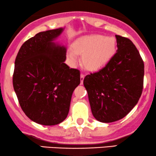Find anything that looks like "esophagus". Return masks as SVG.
<instances>
[{"label":"esophagus","instance_id":"1","mask_svg":"<svg viewBox=\"0 0 156 156\" xmlns=\"http://www.w3.org/2000/svg\"><path fill=\"white\" fill-rule=\"evenodd\" d=\"M84 74L82 73L80 75V80H81V84H82L83 83V81H84Z\"/></svg>","mask_w":156,"mask_h":156}]
</instances>
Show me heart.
Listing matches in <instances>:
<instances>
[{"mask_svg":"<svg viewBox=\"0 0 156 156\" xmlns=\"http://www.w3.org/2000/svg\"><path fill=\"white\" fill-rule=\"evenodd\" d=\"M116 42L113 37L91 35L78 38L69 49L67 57L72 65L78 62L77 54L82 55V62L89 70H97L112 59L116 51Z\"/></svg>","mask_w":156,"mask_h":156,"instance_id":"b5f03b06","label":"heart"}]
</instances>
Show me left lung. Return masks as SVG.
<instances>
[{
	"label": "left lung",
	"mask_w": 156,
	"mask_h": 156,
	"mask_svg": "<svg viewBox=\"0 0 156 156\" xmlns=\"http://www.w3.org/2000/svg\"><path fill=\"white\" fill-rule=\"evenodd\" d=\"M116 52L105 67L84 79L93 116L104 123L125 117L136 105L144 87V63L129 38L116 35Z\"/></svg>",
	"instance_id": "obj_1"
}]
</instances>
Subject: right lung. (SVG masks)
Returning a JSON list of instances; mask_svg holds the SVG:
<instances>
[{"label":"right lung","instance_id":"1","mask_svg":"<svg viewBox=\"0 0 156 156\" xmlns=\"http://www.w3.org/2000/svg\"><path fill=\"white\" fill-rule=\"evenodd\" d=\"M62 28L36 34L21 46L15 61L12 84L23 112L39 124L62 122L72 95L80 84V72L69 68L65 47L52 41Z\"/></svg>","mask_w":156,"mask_h":156}]
</instances>
